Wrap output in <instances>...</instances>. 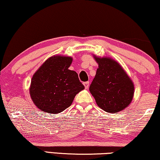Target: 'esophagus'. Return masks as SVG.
Listing matches in <instances>:
<instances>
[{
	"mask_svg": "<svg viewBox=\"0 0 160 160\" xmlns=\"http://www.w3.org/2000/svg\"><path fill=\"white\" fill-rule=\"evenodd\" d=\"M83 85H84L85 88L88 89V87H89V82H85L84 83H83Z\"/></svg>",
	"mask_w": 160,
	"mask_h": 160,
	"instance_id": "34e87169",
	"label": "esophagus"
}]
</instances>
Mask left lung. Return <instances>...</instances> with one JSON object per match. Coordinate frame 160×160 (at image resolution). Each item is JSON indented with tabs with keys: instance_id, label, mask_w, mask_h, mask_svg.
<instances>
[{
	"instance_id": "1",
	"label": "left lung",
	"mask_w": 160,
	"mask_h": 160,
	"mask_svg": "<svg viewBox=\"0 0 160 160\" xmlns=\"http://www.w3.org/2000/svg\"><path fill=\"white\" fill-rule=\"evenodd\" d=\"M98 68L89 90L101 109L117 113L131 102L133 83L122 67L109 58L94 57Z\"/></svg>"
}]
</instances>
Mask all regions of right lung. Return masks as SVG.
<instances>
[{
  "label": "right lung",
  "instance_id": "right-lung-1",
  "mask_svg": "<svg viewBox=\"0 0 160 160\" xmlns=\"http://www.w3.org/2000/svg\"><path fill=\"white\" fill-rule=\"evenodd\" d=\"M72 62L71 57L54 56L46 60L33 75L30 96L41 111L53 114L63 112L84 89L78 73L68 69Z\"/></svg>",
  "mask_w": 160,
  "mask_h": 160
}]
</instances>
